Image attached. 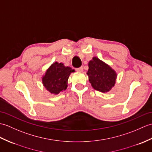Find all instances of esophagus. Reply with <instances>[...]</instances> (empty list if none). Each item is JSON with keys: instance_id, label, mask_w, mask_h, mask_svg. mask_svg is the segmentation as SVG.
Wrapping results in <instances>:
<instances>
[{"instance_id": "esophagus-1", "label": "esophagus", "mask_w": 152, "mask_h": 152, "mask_svg": "<svg viewBox=\"0 0 152 152\" xmlns=\"http://www.w3.org/2000/svg\"><path fill=\"white\" fill-rule=\"evenodd\" d=\"M83 66H80V67H79V68H77V69H76V70L77 72H83Z\"/></svg>"}]
</instances>
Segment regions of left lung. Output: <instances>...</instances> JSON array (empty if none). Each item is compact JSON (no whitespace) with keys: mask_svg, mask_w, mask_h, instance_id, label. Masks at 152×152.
<instances>
[{"mask_svg":"<svg viewBox=\"0 0 152 152\" xmlns=\"http://www.w3.org/2000/svg\"><path fill=\"white\" fill-rule=\"evenodd\" d=\"M89 70L87 75L89 81L95 90L107 93L114 87L116 75V72L110 66L96 57L89 62Z\"/></svg>","mask_w":152,"mask_h":152,"instance_id":"obj_1","label":"left lung"}]
</instances>
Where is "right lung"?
<instances>
[{
	"instance_id": "1",
	"label": "right lung",
	"mask_w": 152,
	"mask_h": 152,
	"mask_svg": "<svg viewBox=\"0 0 152 152\" xmlns=\"http://www.w3.org/2000/svg\"><path fill=\"white\" fill-rule=\"evenodd\" d=\"M73 72L75 70L65 66L63 63L55 62L47 70L42 78V82L50 93L58 94L66 89L69 77Z\"/></svg>"
}]
</instances>
